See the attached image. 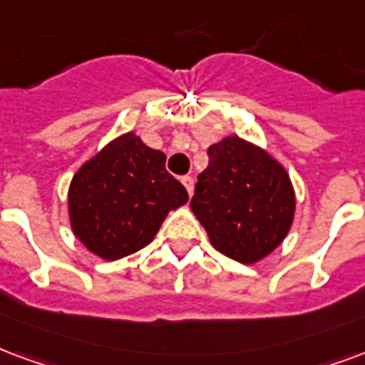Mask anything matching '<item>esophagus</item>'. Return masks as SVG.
<instances>
[{"instance_id":"obj_1","label":"esophagus","mask_w":365,"mask_h":365,"mask_svg":"<svg viewBox=\"0 0 365 365\" xmlns=\"http://www.w3.org/2000/svg\"><path fill=\"white\" fill-rule=\"evenodd\" d=\"M182 183L185 185V190H187V193H193V178L191 175H183L182 178Z\"/></svg>"}]
</instances>
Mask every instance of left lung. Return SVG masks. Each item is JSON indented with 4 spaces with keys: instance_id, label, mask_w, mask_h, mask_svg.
I'll return each instance as SVG.
<instances>
[{
    "instance_id": "left-lung-1",
    "label": "left lung",
    "mask_w": 365,
    "mask_h": 365,
    "mask_svg": "<svg viewBox=\"0 0 365 365\" xmlns=\"http://www.w3.org/2000/svg\"><path fill=\"white\" fill-rule=\"evenodd\" d=\"M207 155L191 210L210 244L245 265L267 257L292 226L296 199L286 170L240 137H226Z\"/></svg>"
}]
</instances>
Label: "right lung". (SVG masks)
Wrapping results in <instances>:
<instances>
[{"label": "right lung", "mask_w": 365, "mask_h": 365, "mask_svg": "<svg viewBox=\"0 0 365 365\" xmlns=\"http://www.w3.org/2000/svg\"><path fill=\"white\" fill-rule=\"evenodd\" d=\"M187 199L166 170V155L125 133L73 175L69 218L86 250L115 261L150 244L166 215Z\"/></svg>", "instance_id": "add662e5"}]
</instances>
